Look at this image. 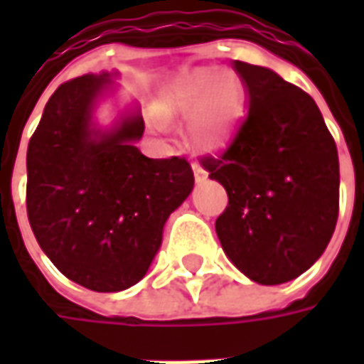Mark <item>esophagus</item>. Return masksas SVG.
I'll return each mask as SVG.
<instances>
[{
  "instance_id": "esophagus-1",
  "label": "esophagus",
  "mask_w": 364,
  "mask_h": 364,
  "mask_svg": "<svg viewBox=\"0 0 364 364\" xmlns=\"http://www.w3.org/2000/svg\"><path fill=\"white\" fill-rule=\"evenodd\" d=\"M191 167H193V173H195V181L197 183H203L206 177H208V171H206L205 167L200 166L198 161H193V164H191Z\"/></svg>"
}]
</instances>
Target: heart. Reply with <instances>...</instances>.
I'll return each mask as SVG.
<instances>
[{
    "instance_id": "b5f03b06",
    "label": "heart",
    "mask_w": 364,
    "mask_h": 364,
    "mask_svg": "<svg viewBox=\"0 0 364 364\" xmlns=\"http://www.w3.org/2000/svg\"><path fill=\"white\" fill-rule=\"evenodd\" d=\"M242 83L234 74H218L208 68L193 70L167 87L158 101L161 117H191V140L216 150L226 142L242 105Z\"/></svg>"
}]
</instances>
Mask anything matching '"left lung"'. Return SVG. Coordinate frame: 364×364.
<instances>
[{
  "mask_svg": "<svg viewBox=\"0 0 364 364\" xmlns=\"http://www.w3.org/2000/svg\"><path fill=\"white\" fill-rule=\"evenodd\" d=\"M247 114L220 156L200 164L224 185L222 250L259 284L292 281L320 259L339 214V159L318 105L267 68L234 62Z\"/></svg>",
  "mask_w": 364,
  "mask_h": 364,
  "instance_id": "8db88e82",
  "label": "left lung"
}]
</instances>
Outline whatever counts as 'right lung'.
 Listing matches in <instances>:
<instances>
[{
  "label": "right lung",
  "mask_w": 364,
  "mask_h": 364,
  "mask_svg": "<svg viewBox=\"0 0 364 364\" xmlns=\"http://www.w3.org/2000/svg\"><path fill=\"white\" fill-rule=\"evenodd\" d=\"M109 75L62 83L28 140L27 214L36 242L70 281L119 292L142 279L164 224L195 185L185 158H146L140 112L111 132L91 124Z\"/></svg>",
  "instance_id": "right-lung-1"
}]
</instances>
